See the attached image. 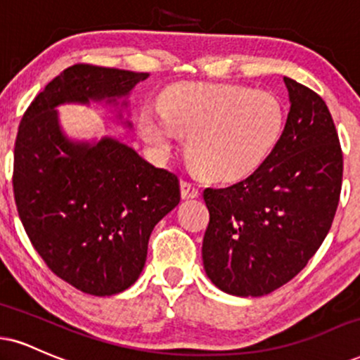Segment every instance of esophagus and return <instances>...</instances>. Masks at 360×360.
Instances as JSON below:
<instances>
[{
    "mask_svg": "<svg viewBox=\"0 0 360 360\" xmlns=\"http://www.w3.org/2000/svg\"><path fill=\"white\" fill-rule=\"evenodd\" d=\"M181 196H183L184 199L198 198L199 196L198 186L194 184V183H191V181L183 179V181H181Z\"/></svg>",
    "mask_w": 360,
    "mask_h": 360,
    "instance_id": "obj_1",
    "label": "esophagus"
}]
</instances>
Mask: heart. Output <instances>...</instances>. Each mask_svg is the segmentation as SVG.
<instances>
[{
  "label": "heart",
  "mask_w": 360,
  "mask_h": 360,
  "mask_svg": "<svg viewBox=\"0 0 360 360\" xmlns=\"http://www.w3.org/2000/svg\"><path fill=\"white\" fill-rule=\"evenodd\" d=\"M287 112L275 94L236 85L181 84L147 107L139 125L159 153L172 149L177 134L189 136L188 154L214 181H240L258 171L280 144Z\"/></svg>",
  "instance_id": "obj_1"
}]
</instances>
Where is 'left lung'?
<instances>
[{"label": "left lung", "instance_id": "8db88e82", "mask_svg": "<svg viewBox=\"0 0 360 360\" xmlns=\"http://www.w3.org/2000/svg\"><path fill=\"white\" fill-rule=\"evenodd\" d=\"M283 80L292 105L276 149L246 179L202 193L206 275L236 297L266 295L300 274L339 206L344 158L327 103Z\"/></svg>", "mask_w": 360, "mask_h": 360}]
</instances>
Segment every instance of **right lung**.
I'll list each match as a JSON object with an SVG mask.
<instances>
[{
    "instance_id": "add662e5",
    "label": "right lung",
    "mask_w": 360,
    "mask_h": 360,
    "mask_svg": "<svg viewBox=\"0 0 360 360\" xmlns=\"http://www.w3.org/2000/svg\"><path fill=\"white\" fill-rule=\"evenodd\" d=\"M147 77L72 65L21 117L13 161L20 219L46 266L89 295H114L139 278L150 233L179 202V177L114 139L95 146L68 142L55 107L90 98L115 101Z\"/></svg>"
}]
</instances>
